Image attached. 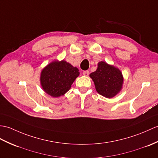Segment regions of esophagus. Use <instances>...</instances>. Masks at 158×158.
Instances as JSON below:
<instances>
[{
	"instance_id": "34e87169",
	"label": "esophagus",
	"mask_w": 158,
	"mask_h": 158,
	"mask_svg": "<svg viewBox=\"0 0 158 158\" xmlns=\"http://www.w3.org/2000/svg\"><path fill=\"white\" fill-rule=\"evenodd\" d=\"M83 75H85V76H88L89 74V71H83Z\"/></svg>"
}]
</instances>
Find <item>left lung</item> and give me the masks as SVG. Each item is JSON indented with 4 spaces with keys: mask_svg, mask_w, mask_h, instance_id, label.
Returning a JSON list of instances; mask_svg holds the SVG:
<instances>
[{
    "mask_svg": "<svg viewBox=\"0 0 158 158\" xmlns=\"http://www.w3.org/2000/svg\"><path fill=\"white\" fill-rule=\"evenodd\" d=\"M89 76L94 81L98 93L106 98L115 96L122 88V73L119 69L105 62H99L97 70Z\"/></svg>",
    "mask_w": 158,
    "mask_h": 158,
    "instance_id": "8db88e82",
    "label": "left lung"
}]
</instances>
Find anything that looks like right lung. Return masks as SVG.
Wrapping results in <instances>:
<instances>
[{
	"instance_id": "right-lung-1",
	"label": "right lung",
	"mask_w": 158,
	"mask_h": 158,
	"mask_svg": "<svg viewBox=\"0 0 158 158\" xmlns=\"http://www.w3.org/2000/svg\"><path fill=\"white\" fill-rule=\"evenodd\" d=\"M79 75V69L64 60L51 62L43 69L40 81L45 92L52 97H59L71 89Z\"/></svg>"
}]
</instances>
